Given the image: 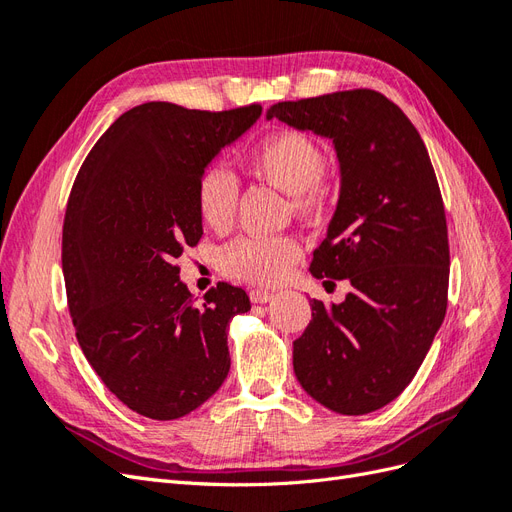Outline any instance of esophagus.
<instances>
[{"mask_svg":"<svg viewBox=\"0 0 512 512\" xmlns=\"http://www.w3.org/2000/svg\"><path fill=\"white\" fill-rule=\"evenodd\" d=\"M250 299H252V303H269L273 299V294L269 290L254 288V290H250Z\"/></svg>","mask_w":512,"mask_h":512,"instance_id":"obj_1","label":"esophagus"}]
</instances>
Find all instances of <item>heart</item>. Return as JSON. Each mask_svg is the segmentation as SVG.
Segmentation results:
<instances>
[{
	"label": "heart",
	"instance_id": "obj_1",
	"mask_svg": "<svg viewBox=\"0 0 512 512\" xmlns=\"http://www.w3.org/2000/svg\"><path fill=\"white\" fill-rule=\"evenodd\" d=\"M252 173L277 190L290 194L292 209L301 218L318 222L331 209V185L324 179L327 153L312 136L299 130H277L247 153ZM237 181L222 166H209L196 181V209L211 230H226L237 207ZM301 256L292 237H241L220 250V269L252 284L280 282Z\"/></svg>",
	"mask_w": 512,
	"mask_h": 512
}]
</instances>
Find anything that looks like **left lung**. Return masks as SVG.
<instances>
[{"label":"left lung","instance_id":"left-lung-1","mask_svg":"<svg viewBox=\"0 0 512 512\" xmlns=\"http://www.w3.org/2000/svg\"><path fill=\"white\" fill-rule=\"evenodd\" d=\"M273 117L333 141L339 198L309 271L352 286L342 303L309 301L294 374L324 408L374 412L412 382L446 314L451 258L436 173L410 119L378 91L277 102Z\"/></svg>","mask_w":512,"mask_h":512}]
</instances>
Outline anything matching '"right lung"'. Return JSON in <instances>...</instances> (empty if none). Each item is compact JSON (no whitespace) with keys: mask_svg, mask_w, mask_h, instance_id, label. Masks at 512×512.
I'll use <instances>...</instances> for the list:
<instances>
[{"mask_svg":"<svg viewBox=\"0 0 512 512\" xmlns=\"http://www.w3.org/2000/svg\"><path fill=\"white\" fill-rule=\"evenodd\" d=\"M260 113L138 104L100 136L72 185L61 267L76 339L108 391L153 421L190 414L220 389L228 324L252 307L224 282L198 303L175 260L203 235L200 173Z\"/></svg>","mask_w":512,"mask_h":512,"instance_id":"add662e5","label":"right lung"}]
</instances>
